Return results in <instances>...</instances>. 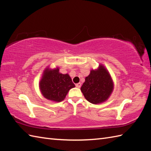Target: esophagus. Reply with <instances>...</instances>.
<instances>
[{
  "instance_id": "obj_1",
  "label": "esophagus",
  "mask_w": 151,
  "mask_h": 151,
  "mask_svg": "<svg viewBox=\"0 0 151 151\" xmlns=\"http://www.w3.org/2000/svg\"><path fill=\"white\" fill-rule=\"evenodd\" d=\"M75 86L77 87V88H80V87H81V83H76V85H75Z\"/></svg>"
}]
</instances>
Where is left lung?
Listing matches in <instances>:
<instances>
[{"label":"left lung","instance_id":"obj_1","mask_svg":"<svg viewBox=\"0 0 151 151\" xmlns=\"http://www.w3.org/2000/svg\"><path fill=\"white\" fill-rule=\"evenodd\" d=\"M113 89V83L110 75L102 65L96 71L91 70L81 87L86 99L93 104L106 101Z\"/></svg>","mask_w":151,"mask_h":151}]
</instances>
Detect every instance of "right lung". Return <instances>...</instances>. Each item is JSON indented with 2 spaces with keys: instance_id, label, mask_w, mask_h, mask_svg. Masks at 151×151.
<instances>
[{
  "instance_id": "right-lung-1",
  "label": "right lung",
  "mask_w": 151,
  "mask_h": 151,
  "mask_svg": "<svg viewBox=\"0 0 151 151\" xmlns=\"http://www.w3.org/2000/svg\"><path fill=\"white\" fill-rule=\"evenodd\" d=\"M75 86L69 75L60 73L58 68L45 69L40 82V89L43 96L57 102L64 100L69 90Z\"/></svg>"
}]
</instances>
